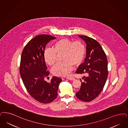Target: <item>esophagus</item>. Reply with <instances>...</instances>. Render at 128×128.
I'll list each match as a JSON object with an SVG mask.
<instances>
[{
    "instance_id": "obj_1",
    "label": "esophagus",
    "mask_w": 128,
    "mask_h": 128,
    "mask_svg": "<svg viewBox=\"0 0 128 128\" xmlns=\"http://www.w3.org/2000/svg\"><path fill=\"white\" fill-rule=\"evenodd\" d=\"M67 78L68 80H75V78H73V77H67V78Z\"/></svg>"
}]
</instances>
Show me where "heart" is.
<instances>
[{
  "mask_svg": "<svg viewBox=\"0 0 128 128\" xmlns=\"http://www.w3.org/2000/svg\"><path fill=\"white\" fill-rule=\"evenodd\" d=\"M64 53L62 63H58L51 69L52 73L56 76L64 77L72 72L74 64H80L86 54L85 44L80 40L73 41L68 38H63L56 42L53 49L46 48L43 53L44 60L49 66L56 62V54Z\"/></svg>",
  "mask_w": 128,
  "mask_h": 128,
  "instance_id": "heart-1",
  "label": "heart"
}]
</instances>
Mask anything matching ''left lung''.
Wrapping results in <instances>:
<instances>
[{"label": "left lung", "mask_w": 128, "mask_h": 128, "mask_svg": "<svg viewBox=\"0 0 128 128\" xmlns=\"http://www.w3.org/2000/svg\"><path fill=\"white\" fill-rule=\"evenodd\" d=\"M86 44V57L76 70L77 74H86L82 78L80 88L76 96L80 100L89 102L98 97L105 84L108 75L106 55L97 41L86 36L78 35Z\"/></svg>", "instance_id": "8db88e82"}]
</instances>
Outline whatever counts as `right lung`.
Segmentation results:
<instances>
[{
    "mask_svg": "<svg viewBox=\"0 0 128 128\" xmlns=\"http://www.w3.org/2000/svg\"><path fill=\"white\" fill-rule=\"evenodd\" d=\"M56 38L45 34L36 36L27 43L21 56L20 72L24 86L32 97L42 103L52 102L56 98L62 81L55 76L50 82L44 80L50 72L46 71L43 53L47 43Z\"/></svg>",
    "mask_w": 128,
    "mask_h": 128,
    "instance_id": "1",
    "label": "right lung"
}]
</instances>
